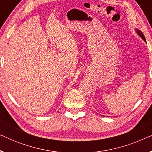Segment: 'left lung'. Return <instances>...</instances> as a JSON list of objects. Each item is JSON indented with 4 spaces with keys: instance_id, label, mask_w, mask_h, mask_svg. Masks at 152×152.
Here are the masks:
<instances>
[{
    "instance_id": "obj_1",
    "label": "left lung",
    "mask_w": 152,
    "mask_h": 152,
    "mask_svg": "<svg viewBox=\"0 0 152 152\" xmlns=\"http://www.w3.org/2000/svg\"><path fill=\"white\" fill-rule=\"evenodd\" d=\"M136 33L137 34H138L139 36H140L141 38H142L143 40H144V41L145 42H146V39H145V36H144V34H142V32H141L140 30H136Z\"/></svg>"
}]
</instances>
